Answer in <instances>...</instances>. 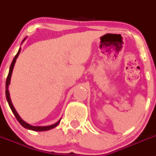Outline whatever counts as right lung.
<instances>
[{
	"mask_svg": "<svg viewBox=\"0 0 156 156\" xmlns=\"http://www.w3.org/2000/svg\"><path fill=\"white\" fill-rule=\"evenodd\" d=\"M26 39H27V37L24 38V40H23L22 43H23V42L25 41ZM20 51H21V47H20L19 50H18V52H17V53H16V55H15V57H14V58H13V61H12L11 65H10V70H9L8 75H7V81H6V90H5L6 98H7V102H8L9 106H10V109H11L12 112H13V114H14L15 117H16V120H17V121L19 122V123H20V124L22 125V126H23L24 128H26V129H30V130H33V131H39V132H41V131L49 130V129H53V128H55V126H58V123H59L60 121H61V119H62V118L60 119V120H58V121L57 122V123H54V124H52V125H50V126H32V125H30V124H29V123H27V122H25L23 120L22 118H21L20 116H19V114H18V113H17V112H16V109H15L14 107H13V104H12L11 100H10V93H9L8 87H9V85H10V79H11L12 72H13V68H14L15 63H16V58H18V55H20Z\"/></svg>",
	"mask_w": 156,
	"mask_h": 156,
	"instance_id": "add662e5",
	"label": "right lung"
}]
</instances>
